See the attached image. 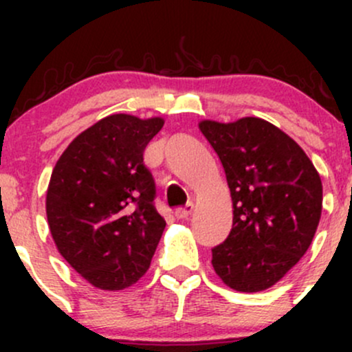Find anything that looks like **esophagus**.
Listing matches in <instances>:
<instances>
[{
  "instance_id": "1",
  "label": "esophagus",
  "mask_w": 352,
  "mask_h": 352,
  "mask_svg": "<svg viewBox=\"0 0 352 352\" xmlns=\"http://www.w3.org/2000/svg\"><path fill=\"white\" fill-rule=\"evenodd\" d=\"M193 212V204L192 201H187V205H184V207H179L175 208V217L177 218H188L192 215Z\"/></svg>"
}]
</instances>
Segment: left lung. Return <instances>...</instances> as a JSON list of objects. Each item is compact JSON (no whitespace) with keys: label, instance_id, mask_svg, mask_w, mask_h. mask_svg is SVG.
<instances>
[{"label":"left lung","instance_id":"left-lung-1","mask_svg":"<svg viewBox=\"0 0 352 352\" xmlns=\"http://www.w3.org/2000/svg\"><path fill=\"white\" fill-rule=\"evenodd\" d=\"M199 127L223 165L233 201L232 232L212 248L213 270L236 292H263L313 241L322 208L319 173L292 137L263 119Z\"/></svg>","mask_w":352,"mask_h":352}]
</instances>
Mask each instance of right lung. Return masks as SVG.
I'll list each match as a JSON object with an SVG mask.
<instances>
[{
    "label": "right lung",
    "mask_w": 352,
    "mask_h": 352,
    "mask_svg": "<svg viewBox=\"0 0 352 352\" xmlns=\"http://www.w3.org/2000/svg\"><path fill=\"white\" fill-rule=\"evenodd\" d=\"M164 119L112 114L76 137L59 157L46 215L59 253L100 289L142 278L165 228L144 151Z\"/></svg>",
    "instance_id": "obj_1"
}]
</instances>
